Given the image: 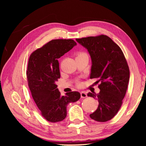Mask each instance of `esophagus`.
Segmentation results:
<instances>
[{
  "label": "esophagus",
  "instance_id": "obj_1",
  "mask_svg": "<svg viewBox=\"0 0 146 146\" xmlns=\"http://www.w3.org/2000/svg\"><path fill=\"white\" fill-rule=\"evenodd\" d=\"M80 94H81V98H85L87 97V93L85 91H82L80 92Z\"/></svg>",
  "mask_w": 146,
  "mask_h": 146
}]
</instances>
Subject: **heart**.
<instances>
[{
	"mask_svg": "<svg viewBox=\"0 0 146 146\" xmlns=\"http://www.w3.org/2000/svg\"><path fill=\"white\" fill-rule=\"evenodd\" d=\"M86 55V54L85 52H79L77 53V56H82V55ZM78 85H80V83L78 82Z\"/></svg>",
	"mask_w": 146,
	"mask_h": 146,
	"instance_id": "obj_1",
	"label": "heart"
}]
</instances>
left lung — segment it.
Returning a JSON list of instances; mask_svg holds the SVG:
<instances>
[{
  "label": "left lung",
  "mask_w": 146,
  "mask_h": 146,
  "mask_svg": "<svg viewBox=\"0 0 146 146\" xmlns=\"http://www.w3.org/2000/svg\"><path fill=\"white\" fill-rule=\"evenodd\" d=\"M87 48L92 60L90 78L100 82L99 94L88 92V96L98 100L99 106L90 117L106 122L116 115L122 104L130 78V70L121 48L107 35L77 38Z\"/></svg>",
  "instance_id": "1"
}]
</instances>
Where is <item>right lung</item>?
I'll return each instance as SVG.
<instances>
[{"mask_svg": "<svg viewBox=\"0 0 146 146\" xmlns=\"http://www.w3.org/2000/svg\"><path fill=\"white\" fill-rule=\"evenodd\" d=\"M76 44L71 39H53L29 57L26 74L30 90L42 116L50 122L64 120L67 105L80 98L77 91L61 96L56 85L60 78L58 59Z\"/></svg>", "mask_w": 146, "mask_h": 146, "instance_id": "add662e5", "label": "right lung"}]
</instances>
